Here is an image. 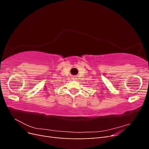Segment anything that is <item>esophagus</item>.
Instances as JSON below:
<instances>
[{"mask_svg":"<svg viewBox=\"0 0 149 149\" xmlns=\"http://www.w3.org/2000/svg\"><path fill=\"white\" fill-rule=\"evenodd\" d=\"M72 79L75 80V79H76V78L75 77V76H73V77H72Z\"/></svg>","mask_w":149,"mask_h":149,"instance_id":"esophagus-1","label":"esophagus"}]
</instances>
